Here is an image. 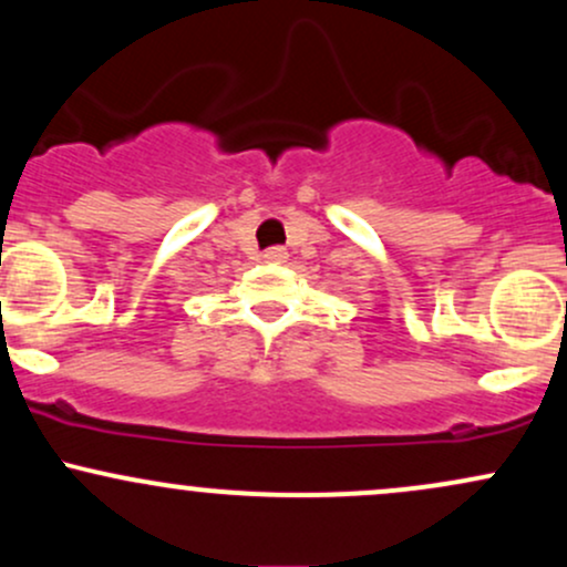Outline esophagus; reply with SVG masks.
Wrapping results in <instances>:
<instances>
[{
    "instance_id": "esophagus-1",
    "label": "esophagus",
    "mask_w": 567,
    "mask_h": 567,
    "mask_svg": "<svg viewBox=\"0 0 567 567\" xmlns=\"http://www.w3.org/2000/svg\"><path fill=\"white\" fill-rule=\"evenodd\" d=\"M264 261L266 264H285L288 261V250L285 247H269V250H264Z\"/></svg>"
}]
</instances>
